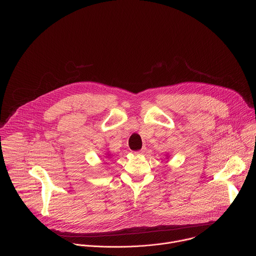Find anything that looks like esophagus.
<instances>
[{
  "mask_svg": "<svg viewBox=\"0 0 256 256\" xmlns=\"http://www.w3.org/2000/svg\"><path fill=\"white\" fill-rule=\"evenodd\" d=\"M146 152V148H142V150H140V151H138V152H136L134 154L136 155H142V154H144Z\"/></svg>",
  "mask_w": 256,
  "mask_h": 256,
  "instance_id": "esophagus-1",
  "label": "esophagus"
}]
</instances>
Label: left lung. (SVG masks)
<instances>
[{"instance_id":"8db88e82","label":"left lung","mask_w":256,"mask_h":256,"mask_svg":"<svg viewBox=\"0 0 256 256\" xmlns=\"http://www.w3.org/2000/svg\"><path fill=\"white\" fill-rule=\"evenodd\" d=\"M166 157H167V158H166V159H168V158H169V156H168V155H167V156H166Z\"/></svg>"}]
</instances>
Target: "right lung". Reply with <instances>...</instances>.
Wrapping results in <instances>:
<instances>
[{"mask_svg":"<svg viewBox=\"0 0 256 256\" xmlns=\"http://www.w3.org/2000/svg\"><path fill=\"white\" fill-rule=\"evenodd\" d=\"M106 157H107V158H109V157H110V154H108V153H107V154H106Z\"/></svg>","mask_w":256,"mask_h":256,"instance_id":"right-lung-1","label":"right lung"}]
</instances>
